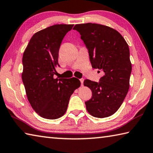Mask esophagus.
<instances>
[{"label": "esophagus", "instance_id": "esophagus-1", "mask_svg": "<svg viewBox=\"0 0 153 153\" xmlns=\"http://www.w3.org/2000/svg\"><path fill=\"white\" fill-rule=\"evenodd\" d=\"M80 82H81V85L83 86V84H84V79H80Z\"/></svg>", "mask_w": 153, "mask_h": 153}]
</instances>
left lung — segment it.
Returning <instances> with one entry per match:
<instances>
[{
  "instance_id": "1",
  "label": "left lung",
  "mask_w": 153,
  "mask_h": 153,
  "mask_svg": "<svg viewBox=\"0 0 153 153\" xmlns=\"http://www.w3.org/2000/svg\"><path fill=\"white\" fill-rule=\"evenodd\" d=\"M73 29L81 35L92 68L104 74L99 83L84 80V85L92 92L91 98L85 102L86 110L96 118L112 116L129 90L132 63L128 45L120 33L103 25L77 24Z\"/></svg>"
}]
</instances>
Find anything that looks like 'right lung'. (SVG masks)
<instances>
[{
  "label": "right lung",
  "instance_id": "add662e5",
  "mask_svg": "<svg viewBox=\"0 0 153 153\" xmlns=\"http://www.w3.org/2000/svg\"><path fill=\"white\" fill-rule=\"evenodd\" d=\"M74 25H55L35 33L23 56L22 79L29 103L41 117L54 120L64 114L69 98L81 83L76 77H53L59 49Z\"/></svg>",
  "mask_w": 153,
  "mask_h": 153
}]
</instances>
